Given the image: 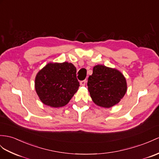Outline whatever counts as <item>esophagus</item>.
Listing matches in <instances>:
<instances>
[{"label":"esophagus","instance_id":"1","mask_svg":"<svg viewBox=\"0 0 159 159\" xmlns=\"http://www.w3.org/2000/svg\"><path fill=\"white\" fill-rule=\"evenodd\" d=\"M86 80H82L80 82V85L82 86H84L85 85H86Z\"/></svg>","mask_w":159,"mask_h":159}]
</instances>
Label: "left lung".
Instances as JSON below:
<instances>
[{
    "mask_svg": "<svg viewBox=\"0 0 159 159\" xmlns=\"http://www.w3.org/2000/svg\"><path fill=\"white\" fill-rule=\"evenodd\" d=\"M88 90L97 105L110 108L117 104L127 91L125 77L115 69L98 65L88 80Z\"/></svg>",
    "mask_w": 159,
    "mask_h": 159,
    "instance_id": "1",
    "label": "left lung"
}]
</instances>
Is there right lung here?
I'll list each match as a JSON object with an SVG mask.
<instances>
[{
	"mask_svg": "<svg viewBox=\"0 0 159 159\" xmlns=\"http://www.w3.org/2000/svg\"><path fill=\"white\" fill-rule=\"evenodd\" d=\"M76 68L72 63H48L38 73L35 88L41 101L51 107H63L78 90Z\"/></svg>",
	"mask_w": 159,
	"mask_h": 159,
	"instance_id": "add662e5",
	"label": "right lung"
}]
</instances>
